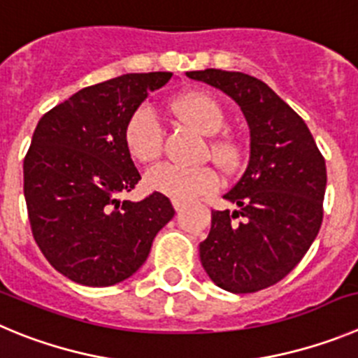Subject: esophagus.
Listing matches in <instances>:
<instances>
[{
	"label": "esophagus",
	"mask_w": 358,
	"mask_h": 358,
	"mask_svg": "<svg viewBox=\"0 0 358 358\" xmlns=\"http://www.w3.org/2000/svg\"><path fill=\"white\" fill-rule=\"evenodd\" d=\"M173 207H175V210H182L183 208V201H176V199H173Z\"/></svg>",
	"instance_id": "1"
}]
</instances>
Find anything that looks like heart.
<instances>
[{
	"mask_svg": "<svg viewBox=\"0 0 358 358\" xmlns=\"http://www.w3.org/2000/svg\"><path fill=\"white\" fill-rule=\"evenodd\" d=\"M169 107L180 121L207 137H214L224 127L223 108L208 92H183L173 99ZM123 137L128 153L137 162L148 164L159 159L162 151V127L151 107L143 105L128 117ZM208 155L219 167L228 169L237 160V148L227 137H217L208 143ZM144 183L150 191L185 203L214 191L217 176L205 166L180 167L175 164H159L146 173Z\"/></svg>",
	"mask_w": 358,
	"mask_h": 358,
	"instance_id": "heart-1",
	"label": "heart"
}]
</instances>
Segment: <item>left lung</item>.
I'll use <instances>...</instances> for the list:
<instances>
[{
    "instance_id": "1",
    "label": "left lung",
    "mask_w": 358,
    "mask_h": 358,
    "mask_svg": "<svg viewBox=\"0 0 358 358\" xmlns=\"http://www.w3.org/2000/svg\"><path fill=\"white\" fill-rule=\"evenodd\" d=\"M187 76L230 96L250 127V162L223 196L239 208L212 210L210 231L199 244L201 266L224 291H262L287 276L317 237L324 159L303 119L262 80L221 69Z\"/></svg>"
}]
</instances>
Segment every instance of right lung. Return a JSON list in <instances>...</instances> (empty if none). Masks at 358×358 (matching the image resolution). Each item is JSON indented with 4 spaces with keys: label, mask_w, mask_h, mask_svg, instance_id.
Instances as JSON below:
<instances>
[{
    "label": "right lung",
    "mask_w": 358,
    "mask_h": 358,
    "mask_svg": "<svg viewBox=\"0 0 358 358\" xmlns=\"http://www.w3.org/2000/svg\"><path fill=\"white\" fill-rule=\"evenodd\" d=\"M173 73H130L85 87L41 117L24 157V199L35 243L69 280L108 287L130 278L175 215L153 192L121 201L141 180L124 124Z\"/></svg>",
    "instance_id": "obj_1"
}]
</instances>
